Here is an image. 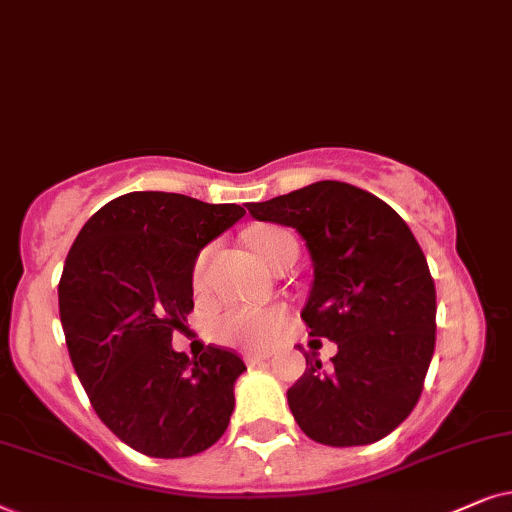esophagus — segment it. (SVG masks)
Segmentation results:
<instances>
[{
	"instance_id": "esophagus-1",
	"label": "esophagus",
	"mask_w": 512,
	"mask_h": 512,
	"mask_svg": "<svg viewBox=\"0 0 512 512\" xmlns=\"http://www.w3.org/2000/svg\"><path fill=\"white\" fill-rule=\"evenodd\" d=\"M267 360H269L267 353H245V363L248 365H262L267 363Z\"/></svg>"
}]
</instances>
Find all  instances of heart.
I'll return each instance as SVG.
<instances>
[{
  "label": "heart",
  "mask_w": 512,
  "mask_h": 512,
  "mask_svg": "<svg viewBox=\"0 0 512 512\" xmlns=\"http://www.w3.org/2000/svg\"><path fill=\"white\" fill-rule=\"evenodd\" d=\"M250 248L264 264L274 267L288 250H297L295 236L281 227H257L248 234ZM210 248H203L194 262V285L203 283ZM285 313L278 309H255V306H231L213 320V335L224 344L243 349H267L281 335Z\"/></svg>",
  "instance_id": "heart-1"
}]
</instances>
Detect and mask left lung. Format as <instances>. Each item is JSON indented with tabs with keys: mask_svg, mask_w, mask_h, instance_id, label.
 <instances>
[{
	"mask_svg": "<svg viewBox=\"0 0 512 512\" xmlns=\"http://www.w3.org/2000/svg\"><path fill=\"white\" fill-rule=\"evenodd\" d=\"M248 210L302 234L313 260L302 320L337 344L332 367L304 353L292 417L320 445L386 438L417 405L435 349V283L417 238L388 203L335 180Z\"/></svg>",
	"mask_w": 512,
	"mask_h": 512,
	"instance_id": "1",
	"label": "left lung"
}]
</instances>
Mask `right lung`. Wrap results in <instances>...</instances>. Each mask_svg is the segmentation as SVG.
I'll use <instances>...</instances> for the list:
<instances>
[{"label":"right lung","mask_w":512,"mask_h":512,"mask_svg":"<svg viewBox=\"0 0 512 512\" xmlns=\"http://www.w3.org/2000/svg\"><path fill=\"white\" fill-rule=\"evenodd\" d=\"M243 215L236 203L131 192L102 206L67 252L58 306L74 372L135 452L180 459L227 431L245 363L222 346L189 358L170 342L194 309L201 248Z\"/></svg>","instance_id":"add662e5"}]
</instances>
